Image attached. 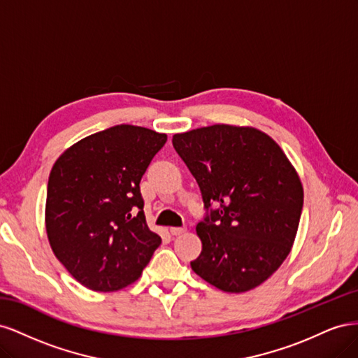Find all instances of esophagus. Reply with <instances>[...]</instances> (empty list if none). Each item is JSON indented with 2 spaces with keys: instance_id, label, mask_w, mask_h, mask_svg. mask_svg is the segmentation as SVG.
I'll return each mask as SVG.
<instances>
[{
  "instance_id": "34e87169",
  "label": "esophagus",
  "mask_w": 358,
  "mask_h": 358,
  "mask_svg": "<svg viewBox=\"0 0 358 358\" xmlns=\"http://www.w3.org/2000/svg\"><path fill=\"white\" fill-rule=\"evenodd\" d=\"M185 227H171L170 229V233L173 234V236H180L182 233H185Z\"/></svg>"
}]
</instances>
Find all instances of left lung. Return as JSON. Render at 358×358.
<instances>
[{"label":"left lung","instance_id":"8db88e82","mask_svg":"<svg viewBox=\"0 0 358 358\" xmlns=\"http://www.w3.org/2000/svg\"><path fill=\"white\" fill-rule=\"evenodd\" d=\"M171 142L206 209L197 224L203 249L192 270L227 292L263 284L296 239L303 187L294 167L273 138L249 127H203Z\"/></svg>","mask_w":358,"mask_h":358}]
</instances>
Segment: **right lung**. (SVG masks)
<instances>
[{
  "label": "right lung",
  "instance_id": "1",
  "mask_svg": "<svg viewBox=\"0 0 358 358\" xmlns=\"http://www.w3.org/2000/svg\"><path fill=\"white\" fill-rule=\"evenodd\" d=\"M166 142L152 129L115 125L82 138L53 164L49 243L86 288L109 292L133 284L161 245L146 224L140 180Z\"/></svg>",
  "mask_w": 358,
  "mask_h": 358
}]
</instances>
